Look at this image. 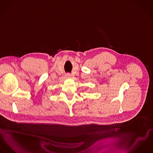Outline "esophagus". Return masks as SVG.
Wrapping results in <instances>:
<instances>
[{"instance_id": "obj_1", "label": "esophagus", "mask_w": 153, "mask_h": 153, "mask_svg": "<svg viewBox=\"0 0 153 153\" xmlns=\"http://www.w3.org/2000/svg\"><path fill=\"white\" fill-rule=\"evenodd\" d=\"M65 77H66V78H71V74L70 73H66L65 74Z\"/></svg>"}]
</instances>
